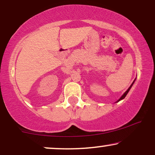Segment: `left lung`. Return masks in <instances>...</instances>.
I'll use <instances>...</instances> for the list:
<instances>
[{
	"label": "left lung",
	"instance_id": "obj_1",
	"mask_svg": "<svg viewBox=\"0 0 155 155\" xmlns=\"http://www.w3.org/2000/svg\"><path fill=\"white\" fill-rule=\"evenodd\" d=\"M135 80V79L134 80V81H133V83H132V84H131V85L130 86V87H129V88L128 89V90H127V91H126V92H125V93H124V94L122 95V97H120V98L119 99H118V100L117 101H119L120 100H121V99H124V98H125V97H126V95H127V94H128V92H129V90H130V88H131V87H132V86H133V83H134Z\"/></svg>",
	"mask_w": 155,
	"mask_h": 155
}]
</instances>
